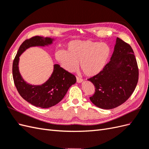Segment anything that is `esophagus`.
I'll return each mask as SVG.
<instances>
[{
  "label": "esophagus",
  "mask_w": 149,
  "mask_h": 149,
  "mask_svg": "<svg viewBox=\"0 0 149 149\" xmlns=\"http://www.w3.org/2000/svg\"><path fill=\"white\" fill-rule=\"evenodd\" d=\"M77 82H78V83H80V82H82V81H83V79H82V78H81V77H77Z\"/></svg>",
  "instance_id": "34e87169"
}]
</instances>
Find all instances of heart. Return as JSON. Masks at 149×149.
Masks as SVG:
<instances>
[{"label":"heart","instance_id":"obj_1","mask_svg":"<svg viewBox=\"0 0 149 149\" xmlns=\"http://www.w3.org/2000/svg\"><path fill=\"white\" fill-rule=\"evenodd\" d=\"M67 51L58 50L55 58L61 67L68 72L80 67L87 76L99 74L110 57V48L107 44L90 40H73L67 44Z\"/></svg>","mask_w":149,"mask_h":149}]
</instances>
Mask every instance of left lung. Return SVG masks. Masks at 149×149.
Returning a JSON list of instances; mask_svg holds the SVG:
<instances>
[{
  "instance_id": "obj_1",
  "label": "left lung",
  "mask_w": 149,
  "mask_h": 149,
  "mask_svg": "<svg viewBox=\"0 0 149 149\" xmlns=\"http://www.w3.org/2000/svg\"><path fill=\"white\" fill-rule=\"evenodd\" d=\"M138 68L131 46L117 38L110 61L99 74L88 79L95 86L90 100L96 107L112 109L125 102L136 88Z\"/></svg>"
}]
</instances>
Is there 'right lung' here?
I'll list each match as a JSON object with an SVG mask.
<instances>
[{
    "mask_svg": "<svg viewBox=\"0 0 149 149\" xmlns=\"http://www.w3.org/2000/svg\"><path fill=\"white\" fill-rule=\"evenodd\" d=\"M54 39L34 36L25 40L21 45L13 63V77L19 94L26 102L40 108L53 107L60 102L70 86L76 82L74 75L55 64L51 76L42 85H32L23 80L19 72V56L28 48L51 44Z\"/></svg>",
    "mask_w": 149,
    "mask_h": 149,
    "instance_id": "add662e5",
    "label": "right lung"
}]
</instances>
